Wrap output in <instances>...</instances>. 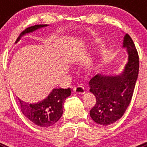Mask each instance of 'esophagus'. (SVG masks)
<instances>
[{
  "label": "esophagus",
  "instance_id": "1",
  "mask_svg": "<svg viewBox=\"0 0 147 147\" xmlns=\"http://www.w3.org/2000/svg\"><path fill=\"white\" fill-rule=\"evenodd\" d=\"M74 93H79V94H84L85 93V90L81 85H78L74 88Z\"/></svg>",
  "mask_w": 147,
  "mask_h": 147
}]
</instances>
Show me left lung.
Returning a JSON list of instances; mask_svg holds the SVG:
<instances>
[{"label": "left lung", "instance_id": "left-lung-1", "mask_svg": "<svg viewBox=\"0 0 147 147\" xmlns=\"http://www.w3.org/2000/svg\"><path fill=\"white\" fill-rule=\"evenodd\" d=\"M123 47L127 49L128 62L121 74H97L89 82L90 92L96 98L90 115L96 123L110 125L120 119L129 105L139 70V57L136 45L128 34L124 37Z\"/></svg>", "mask_w": 147, "mask_h": 147}]
</instances>
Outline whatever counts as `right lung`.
Returning <instances> with one entry per match:
<instances>
[{"label":"right lung","instance_id":"obj_1","mask_svg":"<svg viewBox=\"0 0 147 147\" xmlns=\"http://www.w3.org/2000/svg\"><path fill=\"white\" fill-rule=\"evenodd\" d=\"M46 24L28 27L20 33L15 43L26 34L33 32L38 28L48 26ZM71 93V88H54L45 99L36 104H29L19 98L20 110L26 117L38 127H47L57 121L63 113V105Z\"/></svg>","mask_w":147,"mask_h":147}]
</instances>
